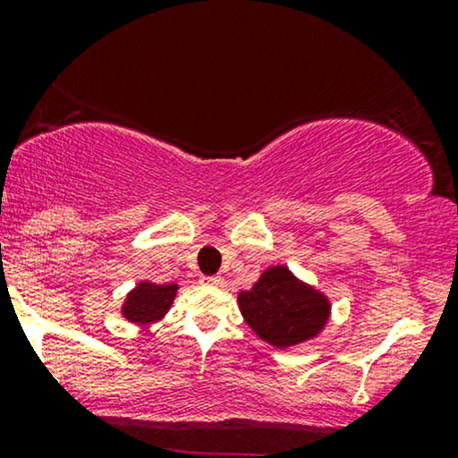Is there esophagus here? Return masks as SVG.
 Here are the masks:
<instances>
[{
  "mask_svg": "<svg viewBox=\"0 0 458 458\" xmlns=\"http://www.w3.org/2000/svg\"><path fill=\"white\" fill-rule=\"evenodd\" d=\"M202 282L211 284V286H222V284H224V280L219 276H204Z\"/></svg>",
  "mask_w": 458,
  "mask_h": 458,
  "instance_id": "34e87169",
  "label": "esophagus"
}]
</instances>
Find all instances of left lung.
I'll use <instances>...</instances> for the list:
<instances>
[{
  "mask_svg": "<svg viewBox=\"0 0 458 458\" xmlns=\"http://www.w3.org/2000/svg\"><path fill=\"white\" fill-rule=\"evenodd\" d=\"M239 306L247 325L277 349L317 335L329 314L325 297L297 282L284 267H273L241 293Z\"/></svg>",
  "mask_w": 458,
  "mask_h": 458,
  "instance_id": "8db88e82",
  "label": "left lung"
}]
</instances>
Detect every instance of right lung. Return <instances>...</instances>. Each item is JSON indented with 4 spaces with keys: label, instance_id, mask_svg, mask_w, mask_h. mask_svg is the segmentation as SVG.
Instances as JSON below:
<instances>
[{
    "label": "right lung",
    "instance_id": "right-lung-1",
    "mask_svg": "<svg viewBox=\"0 0 458 458\" xmlns=\"http://www.w3.org/2000/svg\"><path fill=\"white\" fill-rule=\"evenodd\" d=\"M176 284H150L141 282L133 293H131L127 303H124V317L131 323H150V320L161 318L172 306V299L176 295Z\"/></svg>",
    "mask_w": 458,
    "mask_h": 458
}]
</instances>
